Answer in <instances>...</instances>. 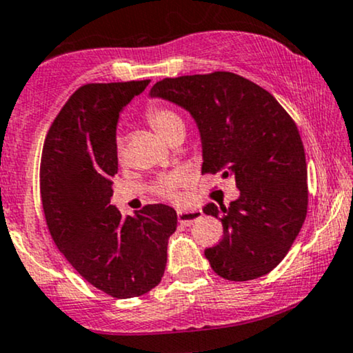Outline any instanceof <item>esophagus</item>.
Wrapping results in <instances>:
<instances>
[{
	"mask_svg": "<svg viewBox=\"0 0 353 353\" xmlns=\"http://www.w3.org/2000/svg\"><path fill=\"white\" fill-rule=\"evenodd\" d=\"M202 217L201 209H190V210H179L177 212V219H179V224L182 225H190L192 222H196L197 219Z\"/></svg>",
	"mask_w": 353,
	"mask_h": 353,
	"instance_id": "34e87169",
	"label": "esophagus"
}]
</instances>
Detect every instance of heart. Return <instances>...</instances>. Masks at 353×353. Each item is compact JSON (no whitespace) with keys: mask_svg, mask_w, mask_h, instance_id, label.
I'll return each instance as SVG.
<instances>
[{"mask_svg":"<svg viewBox=\"0 0 353 353\" xmlns=\"http://www.w3.org/2000/svg\"><path fill=\"white\" fill-rule=\"evenodd\" d=\"M145 117H148V123L151 124L154 131L163 137L164 141H168V143L177 134V132H184V121H182V117L177 114L176 111H172V109L159 106L151 108ZM184 182L185 176L182 172L171 174V176L164 177V179L157 182L156 192L159 194V196L165 197V199H176L177 194H179L177 190H179V188Z\"/></svg>","mask_w":353,"mask_h":353,"instance_id":"b5f03b06","label":"heart"}]
</instances>
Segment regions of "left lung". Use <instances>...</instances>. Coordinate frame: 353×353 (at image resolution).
I'll use <instances>...</instances> for the list:
<instances>
[{
  "instance_id": "obj_1",
  "label": "left lung",
  "mask_w": 353,
  "mask_h": 353,
  "mask_svg": "<svg viewBox=\"0 0 353 353\" xmlns=\"http://www.w3.org/2000/svg\"><path fill=\"white\" fill-rule=\"evenodd\" d=\"M184 108L202 141V174L234 177L239 199L229 208L208 204L224 237L204 250L228 281L244 282L275 269L301 232L309 189L303 144L294 119L252 81L228 71L165 78L151 89Z\"/></svg>"
}]
</instances>
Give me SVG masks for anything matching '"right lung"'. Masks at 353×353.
Wrapping results in <instances>:
<instances>
[{"instance_id":"right-lung-1","label":"right lung","mask_w":353,"mask_h":353,"mask_svg":"<svg viewBox=\"0 0 353 353\" xmlns=\"http://www.w3.org/2000/svg\"><path fill=\"white\" fill-rule=\"evenodd\" d=\"M151 83H91L72 92L52 121L39 188L48 229L68 262L96 289L139 297L164 275L176 210L149 204L123 217L111 205L119 112Z\"/></svg>"}]
</instances>
